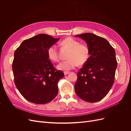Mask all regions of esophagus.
<instances>
[{
	"mask_svg": "<svg viewBox=\"0 0 131 131\" xmlns=\"http://www.w3.org/2000/svg\"><path fill=\"white\" fill-rule=\"evenodd\" d=\"M69 73H70L69 72H64V74L65 75H67V74H68Z\"/></svg>",
	"mask_w": 131,
	"mask_h": 131,
	"instance_id": "obj_1",
	"label": "esophagus"
}]
</instances>
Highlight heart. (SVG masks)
Here are the masks:
<instances>
[{"instance_id":"heart-1","label":"heart","mask_w":131,"mask_h":131,"mask_svg":"<svg viewBox=\"0 0 131 131\" xmlns=\"http://www.w3.org/2000/svg\"><path fill=\"white\" fill-rule=\"evenodd\" d=\"M61 45L69 49V51L67 55L68 59L57 65V68L58 70L67 72L75 68L78 65H84L88 61L90 56V51L85 43H80L75 39L68 37L62 41ZM47 52L51 61L54 62L59 61L58 51L56 46H51Z\"/></svg>"}]
</instances>
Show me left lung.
Returning <instances> with one entry per match:
<instances>
[{"label":"left lung","mask_w":131,"mask_h":131,"mask_svg":"<svg viewBox=\"0 0 131 131\" xmlns=\"http://www.w3.org/2000/svg\"><path fill=\"white\" fill-rule=\"evenodd\" d=\"M88 43L90 57L80 71L75 93L83 101L94 103L106 96L114 84L117 68L115 51L105 39L92 33L77 35Z\"/></svg>","instance_id":"obj_1"}]
</instances>
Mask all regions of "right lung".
I'll return each instance as SVG.
<instances>
[{
  "instance_id": "obj_1",
  "label": "right lung",
  "mask_w": 131,
  "mask_h": 131,
  "mask_svg": "<svg viewBox=\"0 0 131 131\" xmlns=\"http://www.w3.org/2000/svg\"><path fill=\"white\" fill-rule=\"evenodd\" d=\"M58 40L40 34L23 41L15 51V84L22 96L30 102L46 104L57 96L58 82L64 75L53 67L47 51Z\"/></svg>"
}]
</instances>
